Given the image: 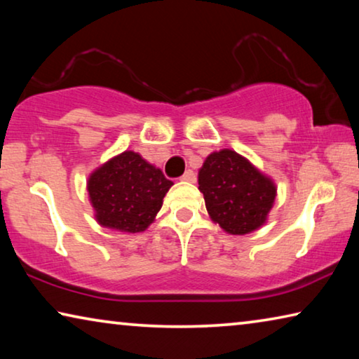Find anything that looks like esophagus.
I'll use <instances>...</instances> for the list:
<instances>
[{"label": "esophagus", "instance_id": "esophagus-1", "mask_svg": "<svg viewBox=\"0 0 359 359\" xmlns=\"http://www.w3.org/2000/svg\"><path fill=\"white\" fill-rule=\"evenodd\" d=\"M180 180L182 182H188V184H194V182H196V174H194L191 169H188V171H185V174L182 175Z\"/></svg>", "mask_w": 359, "mask_h": 359}]
</instances>
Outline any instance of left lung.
<instances>
[{"label":"left lung","mask_w":359,"mask_h":359,"mask_svg":"<svg viewBox=\"0 0 359 359\" xmlns=\"http://www.w3.org/2000/svg\"><path fill=\"white\" fill-rule=\"evenodd\" d=\"M198 184L210 220L233 236L264 226L277 196L274 179L231 149L208 155L198 172Z\"/></svg>","instance_id":"1"}]
</instances>
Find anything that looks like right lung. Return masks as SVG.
<instances>
[{
    "instance_id": "right-lung-1",
    "label": "right lung",
    "mask_w": 359,
    "mask_h": 359,
    "mask_svg": "<svg viewBox=\"0 0 359 359\" xmlns=\"http://www.w3.org/2000/svg\"><path fill=\"white\" fill-rule=\"evenodd\" d=\"M174 184L133 150L109 158L87 179L88 201L100 226L136 234L155 222Z\"/></svg>"
}]
</instances>
